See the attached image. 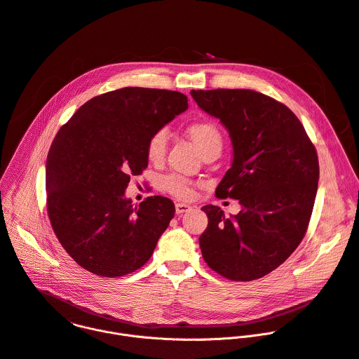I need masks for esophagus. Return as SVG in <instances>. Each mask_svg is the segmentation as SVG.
Returning a JSON list of instances; mask_svg holds the SVG:
<instances>
[{
  "label": "esophagus",
  "mask_w": 359,
  "mask_h": 359,
  "mask_svg": "<svg viewBox=\"0 0 359 359\" xmlns=\"http://www.w3.org/2000/svg\"><path fill=\"white\" fill-rule=\"evenodd\" d=\"M190 211V205L184 203H176V214H183Z\"/></svg>",
  "instance_id": "1"
}]
</instances>
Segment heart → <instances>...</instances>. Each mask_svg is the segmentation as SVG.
<instances>
[{"instance_id": "b5f03b06", "label": "heart", "mask_w": 359, "mask_h": 359, "mask_svg": "<svg viewBox=\"0 0 359 359\" xmlns=\"http://www.w3.org/2000/svg\"><path fill=\"white\" fill-rule=\"evenodd\" d=\"M186 133L197 149L205 155L210 151H221L222 148V134L219 128L211 121H194L187 126ZM168 148V134L165 130L154 133L147 142V158L152 163H159L163 161ZM161 187L180 200H189L194 191V183L180 175H168L162 177Z\"/></svg>"}]
</instances>
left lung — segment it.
<instances>
[{"instance_id":"1","label":"left lung","mask_w":359,"mask_h":359,"mask_svg":"<svg viewBox=\"0 0 359 359\" xmlns=\"http://www.w3.org/2000/svg\"><path fill=\"white\" fill-rule=\"evenodd\" d=\"M207 114L219 118L232 140V165L215 190L240 200L226 218L212 204L201 210L205 264L222 278L251 282L275 271L307 231L318 186V158L299 118L282 102L254 90H191Z\"/></svg>"}]
</instances>
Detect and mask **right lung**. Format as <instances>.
<instances>
[{
    "label": "right lung",
    "mask_w": 359,
    "mask_h": 359,
    "mask_svg": "<svg viewBox=\"0 0 359 359\" xmlns=\"http://www.w3.org/2000/svg\"><path fill=\"white\" fill-rule=\"evenodd\" d=\"M187 107L179 91L124 87L88 100L56 134L46 161L48 215L86 271L124 276L152 257L175 204L151 196L134 207L126 189L148 166L149 137Z\"/></svg>",
    "instance_id": "right-lung-1"
}]
</instances>
